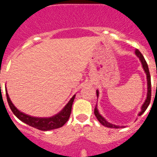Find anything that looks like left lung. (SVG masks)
I'll return each instance as SVG.
<instances>
[{"instance_id": "obj_1", "label": "left lung", "mask_w": 157, "mask_h": 157, "mask_svg": "<svg viewBox=\"0 0 157 157\" xmlns=\"http://www.w3.org/2000/svg\"><path fill=\"white\" fill-rule=\"evenodd\" d=\"M135 53L136 55L139 57L140 60H141V63H142L144 70H145V73H146L147 81H148V94H147V98L146 100H145L144 105H142V107H141V111L139 113V116H141V115L143 114L144 112L146 110L148 106H149V104H150L151 94H152V93H151V91H152L151 90V78H150V73H149V67H148V64H147L146 61H145V58H144L143 55H142V54L140 52V51L138 50V49H136ZM97 95L98 96V91H97ZM94 115H95V116L98 120V121H99L102 125L105 126V127H110V128H117V129L120 128V127H119V126L113 125V124H111V123H108V122H107L106 120H105V119H104V118L99 114V112H98V109H97V105H96L95 109H94Z\"/></svg>"}]
</instances>
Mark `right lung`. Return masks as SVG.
I'll use <instances>...</instances> for the list:
<instances>
[{
    "label": "right lung",
    "mask_w": 157,
    "mask_h": 157,
    "mask_svg": "<svg viewBox=\"0 0 157 157\" xmlns=\"http://www.w3.org/2000/svg\"><path fill=\"white\" fill-rule=\"evenodd\" d=\"M6 96L7 101H8V103L9 105L11 110L19 120L23 121V123L28 124L30 127H33L40 130H43V131L59 128V127H63L64 125L67 121L68 120L69 117H70L71 112L72 104H73V101H74L75 98V95L73 96L71 99L70 100V101L67 103V105L64 107V109L59 112V114L56 115L55 116H52V117L50 118H36L31 117L30 116L23 114V112H19L16 107L14 106L13 104L12 103V101H11L10 98L8 97V94L7 93Z\"/></svg>",
    "instance_id": "obj_1"
}]
</instances>
